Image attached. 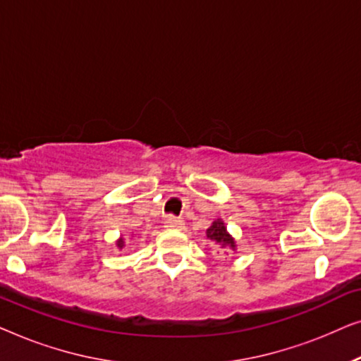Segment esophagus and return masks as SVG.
<instances>
[{
  "label": "esophagus",
  "instance_id": "1",
  "mask_svg": "<svg viewBox=\"0 0 361 361\" xmlns=\"http://www.w3.org/2000/svg\"><path fill=\"white\" fill-rule=\"evenodd\" d=\"M166 226L167 228H182V226H184V220L179 219V216L169 215L166 219Z\"/></svg>",
  "mask_w": 361,
  "mask_h": 361
}]
</instances>
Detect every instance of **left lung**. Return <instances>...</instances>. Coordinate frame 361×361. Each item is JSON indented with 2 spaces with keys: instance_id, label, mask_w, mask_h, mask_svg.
Listing matches in <instances>:
<instances>
[{
  "instance_id": "obj_1",
  "label": "left lung",
  "mask_w": 361,
  "mask_h": 361,
  "mask_svg": "<svg viewBox=\"0 0 361 361\" xmlns=\"http://www.w3.org/2000/svg\"><path fill=\"white\" fill-rule=\"evenodd\" d=\"M207 238L215 241V243L220 245L221 248H230L233 251L236 250V243H235L233 236L226 231V226L220 219L215 220L214 224L210 225V228H207Z\"/></svg>"
}]
</instances>
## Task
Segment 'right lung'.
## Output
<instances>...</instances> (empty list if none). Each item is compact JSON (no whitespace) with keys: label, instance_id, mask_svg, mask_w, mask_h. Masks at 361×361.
<instances>
[{"label":"right lung","instance_id":"obj_1","mask_svg":"<svg viewBox=\"0 0 361 361\" xmlns=\"http://www.w3.org/2000/svg\"><path fill=\"white\" fill-rule=\"evenodd\" d=\"M116 246H118V248H123V246H125V238H120V240H118L116 241Z\"/></svg>","mask_w":361,"mask_h":361}]
</instances>
